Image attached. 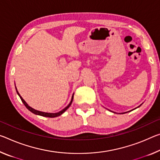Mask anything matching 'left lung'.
<instances>
[{"label":"left lung","mask_w":160,"mask_h":160,"mask_svg":"<svg viewBox=\"0 0 160 160\" xmlns=\"http://www.w3.org/2000/svg\"><path fill=\"white\" fill-rule=\"evenodd\" d=\"M141 105H142V104H141ZM140 105H139V106H138V108H139V107H140ZM126 112H122V114H124V113H126Z\"/></svg>","instance_id":"obj_1"}]
</instances>
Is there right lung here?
I'll use <instances>...</instances> for the list:
<instances>
[{
    "label": "right lung",
    "instance_id": "right-lung-1",
    "mask_svg": "<svg viewBox=\"0 0 160 160\" xmlns=\"http://www.w3.org/2000/svg\"><path fill=\"white\" fill-rule=\"evenodd\" d=\"M16 92L18 93V96L20 97V98H21V101L22 102V103L24 104V105L26 107V108L28 109V110H30V112H32L33 114H35V115H40V116H42V117H47V118H56V117H58L60 115H61L62 114L63 112H65V111H66L68 108H69L70 106L71 105V104H72V100H73V96H74V94H73L72 96V98H71V100H70V102L68 104V105L67 106V107H65L63 110H62L61 111H60V112H55V113H50V112H42V111H39V110H35L34 108H32L30 107V106H29L28 105L27 102H25V101L22 99V98L21 96V95H20L18 91L17 90V88L16 87Z\"/></svg>",
    "mask_w": 160,
    "mask_h": 160
}]
</instances>
